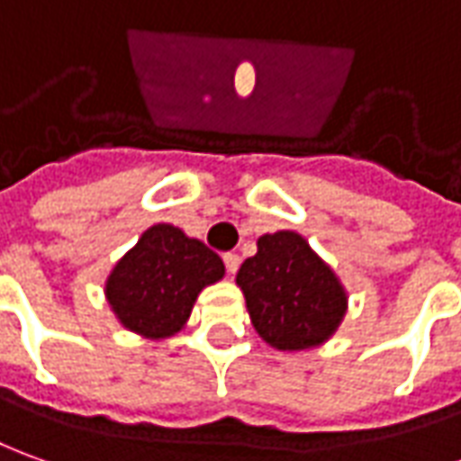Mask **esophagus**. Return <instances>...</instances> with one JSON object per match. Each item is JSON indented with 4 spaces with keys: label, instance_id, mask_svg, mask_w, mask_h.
Returning a JSON list of instances; mask_svg holds the SVG:
<instances>
[{
    "label": "esophagus",
    "instance_id": "34e87169",
    "mask_svg": "<svg viewBox=\"0 0 461 461\" xmlns=\"http://www.w3.org/2000/svg\"><path fill=\"white\" fill-rule=\"evenodd\" d=\"M223 261H225V268H228V273H230V276H236L238 266H240V256H238V253H225Z\"/></svg>",
    "mask_w": 461,
    "mask_h": 461
}]
</instances>
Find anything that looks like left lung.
I'll return each mask as SVG.
<instances>
[{"mask_svg":"<svg viewBox=\"0 0 461 461\" xmlns=\"http://www.w3.org/2000/svg\"><path fill=\"white\" fill-rule=\"evenodd\" d=\"M236 284L253 329L278 351L316 348L344 321V285L294 230L258 238V253L243 261Z\"/></svg>","mask_w":461,"mask_h":461,"instance_id":"obj_1","label":"left lung"}]
</instances>
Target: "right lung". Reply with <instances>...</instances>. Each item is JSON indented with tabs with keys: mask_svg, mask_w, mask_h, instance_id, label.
<instances>
[{
	"mask_svg": "<svg viewBox=\"0 0 461 461\" xmlns=\"http://www.w3.org/2000/svg\"><path fill=\"white\" fill-rule=\"evenodd\" d=\"M223 276L221 256L203 240L158 223L115 263L104 296L125 329L158 341L180 331L200 291Z\"/></svg>",
	"mask_w": 461,
	"mask_h": 461,
	"instance_id": "right-lung-1",
	"label": "right lung"
}]
</instances>
